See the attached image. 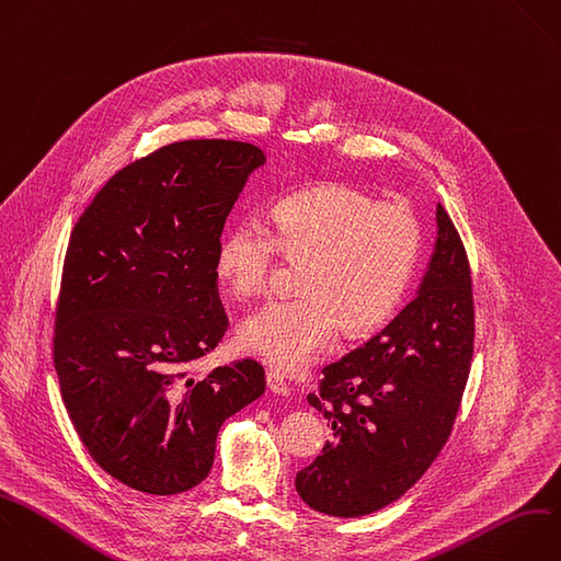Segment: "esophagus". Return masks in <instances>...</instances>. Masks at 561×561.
I'll return each instance as SVG.
<instances>
[{
    "instance_id": "obj_1",
    "label": "esophagus",
    "mask_w": 561,
    "mask_h": 561,
    "mask_svg": "<svg viewBox=\"0 0 561 561\" xmlns=\"http://www.w3.org/2000/svg\"><path fill=\"white\" fill-rule=\"evenodd\" d=\"M265 379H267V388H270V392H274V394H283V397H287V394H289L287 379H285L278 370L270 368V370H267V375H265Z\"/></svg>"
}]
</instances>
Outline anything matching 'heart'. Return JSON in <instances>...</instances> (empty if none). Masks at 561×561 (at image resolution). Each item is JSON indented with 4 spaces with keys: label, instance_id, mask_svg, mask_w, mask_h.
Masks as SVG:
<instances>
[{
    "label": "heart",
    "instance_id": "heart-1",
    "mask_svg": "<svg viewBox=\"0 0 561 561\" xmlns=\"http://www.w3.org/2000/svg\"><path fill=\"white\" fill-rule=\"evenodd\" d=\"M276 252L302 263L300 296L270 300L239 324L241 348L278 368L311 362L335 335H368L399 309L416 270L421 224L403 202L344 182L283 197L267 226L234 224L219 243L217 274L239 298L267 287Z\"/></svg>",
    "mask_w": 561,
    "mask_h": 561
}]
</instances>
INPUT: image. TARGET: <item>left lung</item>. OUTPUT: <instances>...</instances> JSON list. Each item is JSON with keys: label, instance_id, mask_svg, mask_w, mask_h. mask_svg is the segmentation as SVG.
<instances>
[{"label": "left lung", "instance_id": "8db88e82", "mask_svg": "<svg viewBox=\"0 0 561 561\" xmlns=\"http://www.w3.org/2000/svg\"><path fill=\"white\" fill-rule=\"evenodd\" d=\"M473 355L471 274L462 241L436 206V241L414 300L340 362L307 401L333 438L296 473L316 511L357 517L401 497L443 449Z\"/></svg>", "mask_w": 561, "mask_h": 561}]
</instances>
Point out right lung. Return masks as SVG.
<instances>
[{
  "instance_id": "1",
  "label": "right lung",
  "mask_w": 561,
  "mask_h": 561,
  "mask_svg": "<svg viewBox=\"0 0 561 561\" xmlns=\"http://www.w3.org/2000/svg\"><path fill=\"white\" fill-rule=\"evenodd\" d=\"M263 164L237 140L162 147L118 171L72 230L55 329L64 403L92 458L142 493L197 486L224 421L265 392L254 359L188 373L228 329L219 239Z\"/></svg>"
}]
</instances>
